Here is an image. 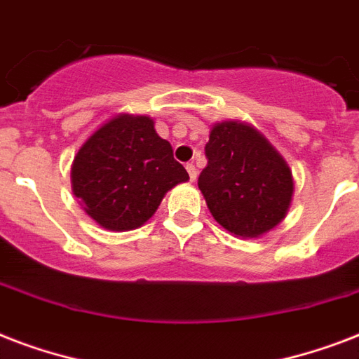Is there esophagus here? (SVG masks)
<instances>
[{
	"label": "esophagus",
	"instance_id": "34e87169",
	"mask_svg": "<svg viewBox=\"0 0 359 359\" xmlns=\"http://www.w3.org/2000/svg\"><path fill=\"white\" fill-rule=\"evenodd\" d=\"M186 171H188V175H190V180L197 179V169L194 163H186Z\"/></svg>",
	"mask_w": 359,
	"mask_h": 359
}]
</instances>
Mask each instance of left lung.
Listing matches in <instances>:
<instances>
[{
  "label": "left lung",
  "instance_id": "obj_1",
  "mask_svg": "<svg viewBox=\"0 0 359 359\" xmlns=\"http://www.w3.org/2000/svg\"><path fill=\"white\" fill-rule=\"evenodd\" d=\"M205 156L207 168L197 186L222 227L259 236L285 218L294 190L292 175L257 130L240 123L216 124Z\"/></svg>",
  "mask_w": 359,
  "mask_h": 359
}]
</instances>
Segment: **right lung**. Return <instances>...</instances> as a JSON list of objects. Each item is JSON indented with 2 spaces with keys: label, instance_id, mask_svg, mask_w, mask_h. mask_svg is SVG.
<instances>
[{
  "label": "right lung",
  "instance_id": "add662e5",
  "mask_svg": "<svg viewBox=\"0 0 359 359\" xmlns=\"http://www.w3.org/2000/svg\"><path fill=\"white\" fill-rule=\"evenodd\" d=\"M72 190L106 229H135L188 173L149 117L121 115L83 143L72 163Z\"/></svg>",
  "mask_w": 359,
  "mask_h": 359
}]
</instances>
